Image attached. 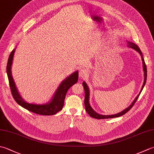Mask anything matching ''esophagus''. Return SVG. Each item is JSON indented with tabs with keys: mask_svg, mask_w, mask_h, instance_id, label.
<instances>
[{
	"mask_svg": "<svg viewBox=\"0 0 154 154\" xmlns=\"http://www.w3.org/2000/svg\"><path fill=\"white\" fill-rule=\"evenodd\" d=\"M88 75V72L85 69H81L79 71V76L81 78H85Z\"/></svg>",
	"mask_w": 154,
	"mask_h": 154,
	"instance_id": "1",
	"label": "esophagus"
}]
</instances>
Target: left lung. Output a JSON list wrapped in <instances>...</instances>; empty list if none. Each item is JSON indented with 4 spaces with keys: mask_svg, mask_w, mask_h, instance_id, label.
Here are the masks:
<instances>
[{
    "mask_svg": "<svg viewBox=\"0 0 154 154\" xmlns=\"http://www.w3.org/2000/svg\"><path fill=\"white\" fill-rule=\"evenodd\" d=\"M128 47L132 48V49H134L135 50H136L137 52H139L140 54L141 55V56L142 57V53H141V51L140 49V48L138 47L136 45L133 43H131V42H129L128 43ZM142 61H143V71H144V82L143 84V86H142V88H141V90L140 93L142 91V89L143 88L144 85H145L146 82V79H147V68H146V63L145 61H144V60L142 57ZM83 86L84 87V90H85V101H84V103H85V109L87 113H88L89 115L91 116V117H93V118L95 119H109V118H113V117H120L122 116H123L124 114H125L126 113L130 110L132 107L134 106V105L135 104V102H136L137 99L139 97V96L140 95V94L138 95L136 98L135 99V100L133 101V103H131V105L130 106L128 107L127 109H125V110H123L122 112H120L117 114H115V115H111V116H103V115H100V114H98L95 112V111H93V109L91 108V107L90 106L89 103V88H88V86L87 85V84L85 82H83Z\"/></svg>",
    "mask_w": 154,
    "mask_h": 154,
    "instance_id": "1",
    "label": "left lung"
}]
</instances>
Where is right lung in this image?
Returning <instances> with one entry per match:
<instances>
[{
    "label": "right lung",
    "mask_w": 154,
    "mask_h": 154,
    "mask_svg": "<svg viewBox=\"0 0 154 154\" xmlns=\"http://www.w3.org/2000/svg\"><path fill=\"white\" fill-rule=\"evenodd\" d=\"M14 53V50L12 51L10 55H9L7 66V73L12 95H13V98L17 103L20 105L21 107L25 108V109L31 111L32 113L42 116L55 115L59 111H61L63 109V105H64L65 95L67 94L68 89L77 82L78 76H79L78 71L75 72L71 76H69L63 81L61 85L58 87V89H57L55 93V95L53 96V99L49 103L45 105L29 103L24 101L22 97H20L16 88V86H15L13 77H12L11 69L12 63H13Z\"/></svg>",
    "instance_id": "1"
}]
</instances>
